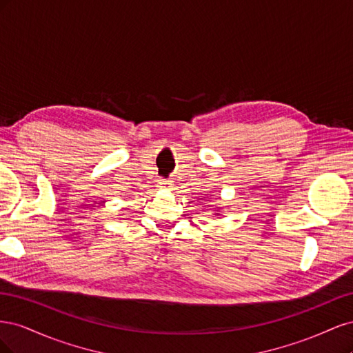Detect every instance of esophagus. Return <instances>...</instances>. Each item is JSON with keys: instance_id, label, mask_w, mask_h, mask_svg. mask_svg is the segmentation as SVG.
Here are the masks:
<instances>
[{"instance_id": "34e87169", "label": "esophagus", "mask_w": 353, "mask_h": 353, "mask_svg": "<svg viewBox=\"0 0 353 353\" xmlns=\"http://www.w3.org/2000/svg\"><path fill=\"white\" fill-rule=\"evenodd\" d=\"M172 181H169V179H160L159 181V187H162V188H168V190H172Z\"/></svg>"}]
</instances>
